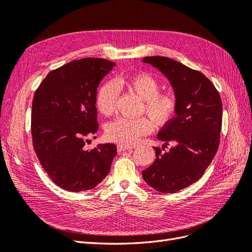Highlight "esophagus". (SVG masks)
Wrapping results in <instances>:
<instances>
[{
    "label": "esophagus",
    "mask_w": 252,
    "mask_h": 252,
    "mask_svg": "<svg viewBox=\"0 0 252 252\" xmlns=\"http://www.w3.org/2000/svg\"><path fill=\"white\" fill-rule=\"evenodd\" d=\"M135 148V146H128V145H118L117 146V150H118V152H121V151H126V150H132V149H134Z\"/></svg>",
    "instance_id": "esophagus-1"
}]
</instances>
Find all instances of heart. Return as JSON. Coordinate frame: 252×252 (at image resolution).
I'll use <instances>...</instances> for the list:
<instances>
[{"mask_svg":"<svg viewBox=\"0 0 252 252\" xmlns=\"http://www.w3.org/2000/svg\"><path fill=\"white\" fill-rule=\"evenodd\" d=\"M126 88L143 100V111L154 120L156 125H164L174 116L177 100L171 92H159L157 79L147 73L118 77L115 81H106L100 86L96 105L104 116H110L116 109L119 89ZM153 124L147 117H120L106 126V137L121 145H133L141 136L152 132Z\"/></svg>","mask_w":252,"mask_h":252,"instance_id":"b5f03b06","label":"heart"}]
</instances>
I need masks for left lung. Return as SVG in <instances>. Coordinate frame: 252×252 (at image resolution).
<instances>
[{
    "label": "left lung",
    "instance_id": "8db88e82",
    "mask_svg": "<svg viewBox=\"0 0 252 252\" xmlns=\"http://www.w3.org/2000/svg\"><path fill=\"white\" fill-rule=\"evenodd\" d=\"M168 78L177 100L175 117L162 126L157 138L162 150L154 148L156 159L143 170L145 182L158 192L175 193L197 182L214 158L220 145L222 105L213 83L200 71L167 57H146Z\"/></svg>",
    "mask_w": 252,
    "mask_h": 252
}]
</instances>
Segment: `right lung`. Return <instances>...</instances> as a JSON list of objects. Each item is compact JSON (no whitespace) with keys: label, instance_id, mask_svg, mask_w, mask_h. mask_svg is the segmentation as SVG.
I'll use <instances>...</instances> for the list:
<instances>
[{"label":"right lung","instance_id":"1","mask_svg":"<svg viewBox=\"0 0 252 252\" xmlns=\"http://www.w3.org/2000/svg\"><path fill=\"white\" fill-rule=\"evenodd\" d=\"M115 65L100 58L71 61L48 73L34 93V152L52 181L66 191L94 189L109 174L117 155L114 143L84 148L85 138L98 130L97 88Z\"/></svg>","mask_w":252,"mask_h":252}]
</instances>
